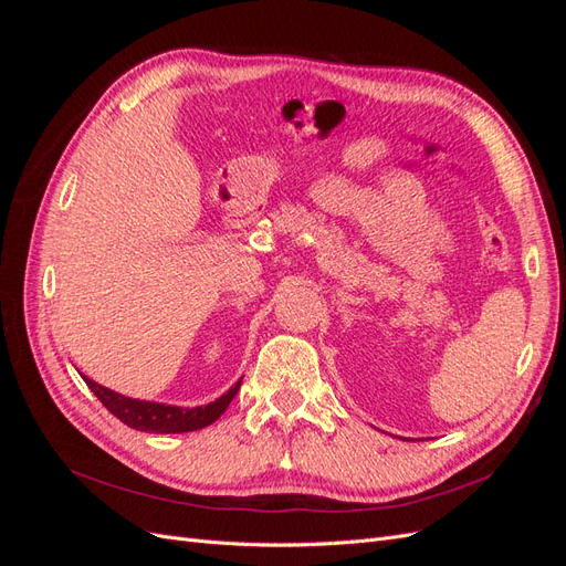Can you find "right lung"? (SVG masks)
Segmentation results:
<instances>
[{
  "instance_id": "obj_1",
  "label": "right lung",
  "mask_w": 566,
  "mask_h": 566,
  "mask_svg": "<svg viewBox=\"0 0 566 566\" xmlns=\"http://www.w3.org/2000/svg\"><path fill=\"white\" fill-rule=\"evenodd\" d=\"M82 380L87 382V387L96 394L98 401L104 403L117 420H123L127 427H132V430L153 432V434H181V432L202 430V427L212 424L229 408V403L233 401L243 382L238 380L227 394H221L219 399L210 401L208 406L181 408V406H167V403L123 397V394L90 380L87 375H82Z\"/></svg>"
}]
</instances>
